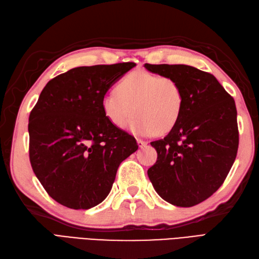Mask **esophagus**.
Masks as SVG:
<instances>
[{
  "label": "esophagus",
  "instance_id": "34e87169",
  "mask_svg": "<svg viewBox=\"0 0 259 259\" xmlns=\"http://www.w3.org/2000/svg\"><path fill=\"white\" fill-rule=\"evenodd\" d=\"M137 145H138V147H144V146H146L147 145V142H145V141H142V140H137Z\"/></svg>",
  "mask_w": 259,
  "mask_h": 259
}]
</instances>
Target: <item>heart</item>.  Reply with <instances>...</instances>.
<instances>
[{
  "mask_svg": "<svg viewBox=\"0 0 259 259\" xmlns=\"http://www.w3.org/2000/svg\"><path fill=\"white\" fill-rule=\"evenodd\" d=\"M108 121L123 130L134 114L130 131L136 136L165 134L178 123L185 109L179 81L170 75L133 71L101 101Z\"/></svg>",
  "mask_w": 259,
  "mask_h": 259,
  "instance_id": "heart-1",
  "label": "heart"
}]
</instances>
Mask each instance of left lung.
<instances>
[{
  "label": "left lung",
  "mask_w": 259,
  "mask_h": 259,
  "mask_svg": "<svg viewBox=\"0 0 259 259\" xmlns=\"http://www.w3.org/2000/svg\"><path fill=\"white\" fill-rule=\"evenodd\" d=\"M148 71L179 81L185 109L166 137L151 142L157 161L147 175L160 197L189 207L222 186L238 148L234 99L213 74L187 65H149Z\"/></svg>",
  "instance_id": "8db88e82"
}]
</instances>
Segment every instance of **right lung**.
I'll list each match as a JSON object with an SVG mask.
<instances>
[{"mask_svg":"<svg viewBox=\"0 0 259 259\" xmlns=\"http://www.w3.org/2000/svg\"><path fill=\"white\" fill-rule=\"evenodd\" d=\"M134 62L73 68L44 88L29 114V160L57 202L88 210L108 197L117 168L137 150L135 138L112 125L101 101Z\"/></svg>","mask_w":259,"mask_h":259,"instance_id":"obj_1","label":"right lung"}]
</instances>
